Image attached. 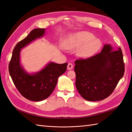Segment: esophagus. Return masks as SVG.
Returning <instances> with one entry per match:
<instances>
[{
	"instance_id": "1",
	"label": "esophagus",
	"mask_w": 132,
	"mask_h": 132,
	"mask_svg": "<svg viewBox=\"0 0 132 132\" xmlns=\"http://www.w3.org/2000/svg\"><path fill=\"white\" fill-rule=\"evenodd\" d=\"M73 68V64L71 63H69L68 64V70H71Z\"/></svg>"
}]
</instances>
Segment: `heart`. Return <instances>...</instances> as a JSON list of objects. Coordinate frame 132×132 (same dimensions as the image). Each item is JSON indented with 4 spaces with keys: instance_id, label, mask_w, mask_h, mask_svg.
Here are the masks:
<instances>
[{
    "instance_id": "b5f03b06",
    "label": "heart",
    "mask_w": 132,
    "mask_h": 132,
    "mask_svg": "<svg viewBox=\"0 0 132 132\" xmlns=\"http://www.w3.org/2000/svg\"><path fill=\"white\" fill-rule=\"evenodd\" d=\"M63 46L67 49H73L80 47L78 55L80 57L87 58L93 55L101 46L99 39L94 38L92 33L79 32L72 35L64 42Z\"/></svg>"
}]
</instances>
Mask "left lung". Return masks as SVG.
<instances>
[{
	"label": "left lung",
	"instance_id": "8db88e82",
	"mask_svg": "<svg viewBox=\"0 0 132 132\" xmlns=\"http://www.w3.org/2000/svg\"><path fill=\"white\" fill-rule=\"evenodd\" d=\"M75 86L86 100L105 99L115 89L124 76L125 66L121 49L113 50L106 44L100 53L75 61Z\"/></svg>",
	"mask_w": 132,
	"mask_h": 132
}]
</instances>
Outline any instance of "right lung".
<instances>
[{"label": "right lung", "instance_id": "right-lung-1", "mask_svg": "<svg viewBox=\"0 0 132 132\" xmlns=\"http://www.w3.org/2000/svg\"><path fill=\"white\" fill-rule=\"evenodd\" d=\"M45 33V29L35 28L14 47L8 70L16 88L26 99L40 102L48 97L57 85L59 77L65 72L68 63L58 64L53 62L34 74H29L24 70L20 63L21 49Z\"/></svg>", "mask_w": 132, "mask_h": 132}]
</instances>
